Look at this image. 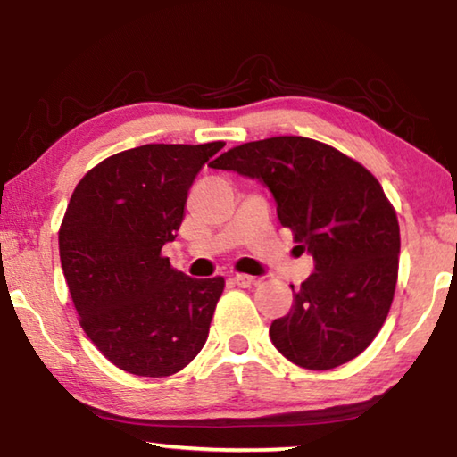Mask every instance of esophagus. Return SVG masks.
Listing matches in <instances>:
<instances>
[{"mask_svg": "<svg viewBox=\"0 0 457 457\" xmlns=\"http://www.w3.org/2000/svg\"><path fill=\"white\" fill-rule=\"evenodd\" d=\"M231 282L234 284H237V286H242V288H247V286H252L253 282V276H247V274H236L234 278H231Z\"/></svg>", "mask_w": 457, "mask_h": 457, "instance_id": "34e87169", "label": "esophagus"}]
</instances>
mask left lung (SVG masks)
<instances>
[{
  "label": "left lung",
  "mask_w": 457,
  "mask_h": 457,
  "mask_svg": "<svg viewBox=\"0 0 457 457\" xmlns=\"http://www.w3.org/2000/svg\"><path fill=\"white\" fill-rule=\"evenodd\" d=\"M212 167L264 183L278 220L314 258L290 312L270 327L276 349L311 370L359 357L389 314L399 270L397 215L378 181L357 161L306 137L244 143Z\"/></svg>",
  "instance_id": "1"
}]
</instances>
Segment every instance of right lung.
<instances>
[{"instance_id": "add662e5", "label": "right lung", "mask_w": 457, "mask_h": 457, "mask_svg": "<svg viewBox=\"0 0 457 457\" xmlns=\"http://www.w3.org/2000/svg\"><path fill=\"white\" fill-rule=\"evenodd\" d=\"M221 141L143 145L82 177L62 220L60 262L80 327L104 357L138 377H169L204 349L223 278L177 272L173 242L199 169Z\"/></svg>"}]
</instances>
